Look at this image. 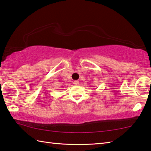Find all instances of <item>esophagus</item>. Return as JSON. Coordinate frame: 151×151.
Here are the masks:
<instances>
[{
    "label": "esophagus",
    "mask_w": 151,
    "mask_h": 151,
    "mask_svg": "<svg viewBox=\"0 0 151 151\" xmlns=\"http://www.w3.org/2000/svg\"><path fill=\"white\" fill-rule=\"evenodd\" d=\"M79 83H80V82H79L78 81H74V84L75 85H78L79 84Z\"/></svg>",
    "instance_id": "34e87169"
}]
</instances>
